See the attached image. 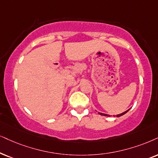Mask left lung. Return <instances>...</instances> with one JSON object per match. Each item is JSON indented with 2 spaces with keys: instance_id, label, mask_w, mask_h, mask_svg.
Segmentation results:
<instances>
[{
  "instance_id": "8db88e82",
  "label": "left lung",
  "mask_w": 158,
  "mask_h": 158,
  "mask_svg": "<svg viewBox=\"0 0 158 158\" xmlns=\"http://www.w3.org/2000/svg\"><path fill=\"white\" fill-rule=\"evenodd\" d=\"M129 110V109H128ZM128 110L127 111H125V112H123V113H122V114H117V117H120V116H123V114H125V113H127V111H128ZM99 114H101V115H103V116H106V117H110V115H109V114H103V113H98Z\"/></svg>"
}]
</instances>
